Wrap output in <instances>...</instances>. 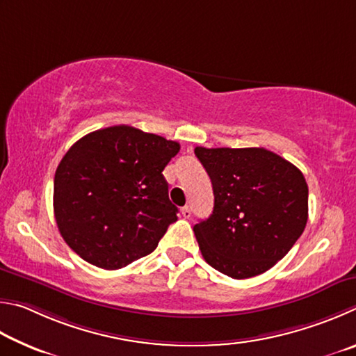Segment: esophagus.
Masks as SVG:
<instances>
[{"label": "esophagus", "mask_w": 356, "mask_h": 356, "mask_svg": "<svg viewBox=\"0 0 356 356\" xmlns=\"http://www.w3.org/2000/svg\"><path fill=\"white\" fill-rule=\"evenodd\" d=\"M191 208L189 207H184V208H181V216L184 217V219H189L191 217Z\"/></svg>", "instance_id": "1"}]
</instances>
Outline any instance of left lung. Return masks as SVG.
Instances as JSON below:
<instances>
[{
  "instance_id": "1",
  "label": "left lung",
  "mask_w": 356,
  "mask_h": 356,
  "mask_svg": "<svg viewBox=\"0 0 356 356\" xmlns=\"http://www.w3.org/2000/svg\"><path fill=\"white\" fill-rule=\"evenodd\" d=\"M214 209L194 227L204 261L225 275L257 277L286 257L308 220L303 173L266 148H204Z\"/></svg>"
}]
</instances>
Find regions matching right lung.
Returning <instances> with one entry per match:
<instances>
[{
  "label": "right lung",
  "mask_w": 356,
  "mask_h": 356,
  "mask_svg": "<svg viewBox=\"0 0 356 356\" xmlns=\"http://www.w3.org/2000/svg\"><path fill=\"white\" fill-rule=\"evenodd\" d=\"M178 152V142L128 124L74 142L56 168L53 195L68 247L106 270L152 253L178 220L162 175Z\"/></svg>",
  "instance_id": "1"
}]
</instances>
